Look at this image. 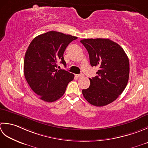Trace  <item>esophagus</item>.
<instances>
[{
    "label": "esophagus",
    "mask_w": 148,
    "mask_h": 148,
    "mask_svg": "<svg viewBox=\"0 0 148 148\" xmlns=\"http://www.w3.org/2000/svg\"><path fill=\"white\" fill-rule=\"evenodd\" d=\"M77 75V77H78V78H81V77H82L83 76H84V75L82 74V73H81V74H78V75Z\"/></svg>",
    "instance_id": "1"
}]
</instances>
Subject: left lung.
<instances>
[{
  "mask_svg": "<svg viewBox=\"0 0 148 148\" xmlns=\"http://www.w3.org/2000/svg\"><path fill=\"white\" fill-rule=\"evenodd\" d=\"M80 43L89 53L90 64L99 68L97 76L89 78V88L82 90L84 97L96 107L112 103L127 85L130 73L128 56L119 45L109 39H85Z\"/></svg>",
  "mask_w": 148,
  "mask_h": 148,
  "instance_id": "obj_1",
  "label": "left lung"
}]
</instances>
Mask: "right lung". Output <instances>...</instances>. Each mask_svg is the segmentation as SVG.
Returning <instances> with one entry per match:
<instances>
[{"instance_id":"1","label":"right lung","mask_w":148,"mask_h":148,"mask_svg":"<svg viewBox=\"0 0 148 148\" xmlns=\"http://www.w3.org/2000/svg\"><path fill=\"white\" fill-rule=\"evenodd\" d=\"M77 37L56 31H49L34 38L24 58V75L32 90L42 100L55 101L64 94L74 75L57 70L60 61L66 66L64 51Z\"/></svg>"}]
</instances>
